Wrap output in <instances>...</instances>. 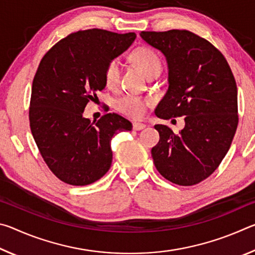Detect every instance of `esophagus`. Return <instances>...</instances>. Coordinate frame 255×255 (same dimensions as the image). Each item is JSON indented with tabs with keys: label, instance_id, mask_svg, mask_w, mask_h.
I'll return each mask as SVG.
<instances>
[{
	"label": "esophagus",
	"instance_id": "obj_1",
	"mask_svg": "<svg viewBox=\"0 0 255 255\" xmlns=\"http://www.w3.org/2000/svg\"><path fill=\"white\" fill-rule=\"evenodd\" d=\"M132 128H133V130H141V129L146 128V125L141 124V123H133Z\"/></svg>",
	"mask_w": 255,
	"mask_h": 255
}]
</instances>
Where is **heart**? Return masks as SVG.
Returning a JSON list of instances; mask_svg holds the SVG:
<instances>
[{
    "mask_svg": "<svg viewBox=\"0 0 255 255\" xmlns=\"http://www.w3.org/2000/svg\"><path fill=\"white\" fill-rule=\"evenodd\" d=\"M131 57L146 75L149 76L155 72L161 71V60L157 54L148 47H139L133 51ZM120 79V63L118 59H112L105 70V81L108 86H116ZM147 101L135 96H125L117 101V109L123 114L133 118H139L144 115Z\"/></svg>",
    "mask_w": 255,
    "mask_h": 255,
    "instance_id": "1",
    "label": "heart"
}]
</instances>
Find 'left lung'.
Wrapping results in <instances>:
<instances>
[{"label":"left lung","mask_w":255,"mask_h":255,"mask_svg":"<svg viewBox=\"0 0 255 255\" xmlns=\"http://www.w3.org/2000/svg\"><path fill=\"white\" fill-rule=\"evenodd\" d=\"M140 37L165 56L169 89L155 109L161 119L184 117L174 133L155 125V167L166 180L193 185L217 169L231 147L237 116V88L226 58L208 40L188 30L141 31Z\"/></svg>","instance_id":"left-lung-1"}]
</instances>
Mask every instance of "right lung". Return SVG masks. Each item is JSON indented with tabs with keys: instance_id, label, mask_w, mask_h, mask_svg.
Masks as SVG:
<instances>
[{
	"instance_id": "obj_1",
	"label": "right lung",
	"mask_w": 255,
	"mask_h": 255,
	"mask_svg": "<svg viewBox=\"0 0 255 255\" xmlns=\"http://www.w3.org/2000/svg\"><path fill=\"white\" fill-rule=\"evenodd\" d=\"M135 39V32L83 30L59 40L42 57L32 82L30 129L44 161L63 182L88 185L101 179L111 166L112 137L132 129L117 114L91 123L83 112L106 88L108 64Z\"/></svg>"
}]
</instances>
